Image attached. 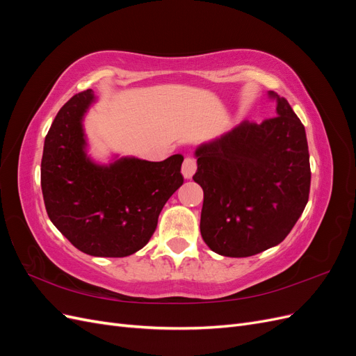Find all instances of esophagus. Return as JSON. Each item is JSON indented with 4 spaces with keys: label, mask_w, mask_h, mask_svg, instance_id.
<instances>
[{
    "label": "esophagus",
    "mask_w": 356,
    "mask_h": 356,
    "mask_svg": "<svg viewBox=\"0 0 356 356\" xmlns=\"http://www.w3.org/2000/svg\"><path fill=\"white\" fill-rule=\"evenodd\" d=\"M196 169H197L196 160L193 159V157H187V159L184 160V163H182V169H181L182 177H184L186 179H190L193 175H195Z\"/></svg>",
    "instance_id": "1"
}]
</instances>
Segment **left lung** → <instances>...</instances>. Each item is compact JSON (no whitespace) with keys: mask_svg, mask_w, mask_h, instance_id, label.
Segmentation results:
<instances>
[{"mask_svg":"<svg viewBox=\"0 0 356 356\" xmlns=\"http://www.w3.org/2000/svg\"><path fill=\"white\" fill-rule=\"evenodd\" d=\"M276 117L242 122L197 145L203 190L202 238L224 257H251L281 243L309 200L310 165L305 126L285 98L268 92Z\"/></svg>","mask_w":356,"mask_h":356,"instance_id":"8db88e82","label":"left lung"}]
</instances>
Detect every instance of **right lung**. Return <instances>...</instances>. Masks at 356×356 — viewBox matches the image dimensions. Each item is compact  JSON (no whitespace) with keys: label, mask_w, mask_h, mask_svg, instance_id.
Listing matches in <instances>:
<instances>
[{"label":"right lung","mask_w":356,"mask_h":356,"mask_svg":"<svg viewBox=\"0 0 356 356\" xmlns=\"http://www.w3.org/2000/svg\"><path fill=\"white\" fill-rule=\"evenodd\" d=\"M96 101L92 89L75 95L53 120L42 149V197L50 221L77 250L127 257L148 243L165 203L184 182V157L95 160L83 122Z\"/></svg>","instance_id":"add662e5"}]
</instances>
